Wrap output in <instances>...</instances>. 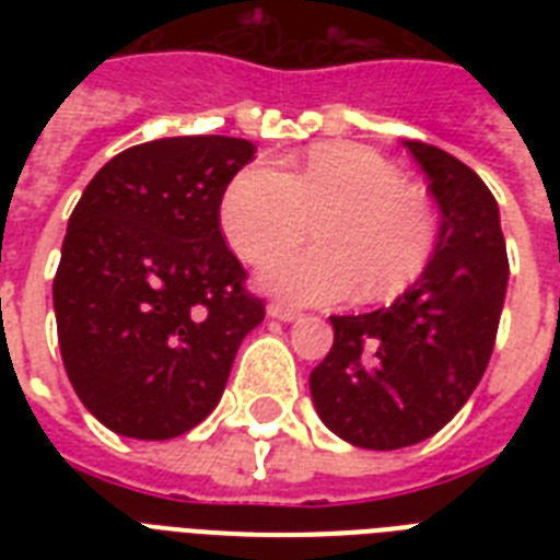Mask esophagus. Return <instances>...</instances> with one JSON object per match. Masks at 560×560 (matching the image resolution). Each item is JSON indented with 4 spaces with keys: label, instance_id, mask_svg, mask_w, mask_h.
I'll use <instances>...</instances> for the list:
<instances>
[{
    "label": "esophagus",
    "instance_id": "34e87169",
    "mask_svg": "<svg viewBox=\"0 0 560 560\" xmlns=\"http://www.w3.org/2000/svg\"><path fill=\"white\" fill-rule=\"evenodd\" d=\"M267 316H272V319H279V323H296L299 311H293V307L281 305V302H272L270 307H267Z\"/></svg>",
    "mask_w": 560,
    "mask_h": 560
}]
</instances>
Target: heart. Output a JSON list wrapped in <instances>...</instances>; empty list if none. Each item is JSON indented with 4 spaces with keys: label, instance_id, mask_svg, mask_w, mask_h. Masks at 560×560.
Masks as SVG:
<instances>
[{
    "label": "heart",
    "instance_id": "b5f03b06",
    "mask_svg": "<svg viewBox=\"0 0 560 560\" xmlns=\"http://www.w3.org/2000/svg\"><path fill=\"white\" fill-rule=\"evenodd\" d=\"M319 247L276 256L258 284L293 305H337L363 288L372 299L404 290L435 244L427 194L389 160L360 144H323L290 171L255 162L229 179L220 229L244 261L261 264L304 234Z\"/></svg>",
    "mask_w": 560,
    "mask_h": 560
}]
</instances>
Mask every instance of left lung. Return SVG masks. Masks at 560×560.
<instances>
[{
    "mask_svg": "<svg viewBox=\"0 0 560 560\" xmlns=\"http://www.w3.org/2000/svg\"><path fill=\"white\" fill-rule=\"evenodd\" d=\"M400 144L442 214L433 255L389 307L331 316L334 346L311 372L323 424L366 451L424 442L465 407L494 351L509 284L494 194L447 151Z\"/></svg>",
    "mask_w": 560,
    "mask_h": 560,
    "instance_id": "1",
    "label": "left lung"
}]
</instances>
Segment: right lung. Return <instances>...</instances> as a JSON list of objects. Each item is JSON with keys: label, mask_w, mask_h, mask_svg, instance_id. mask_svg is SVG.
I'll use <instances>...</instances> for the list:
<instances>
[{"label": "right lung", "mask_w": 560, "mask_h": 560, "mask_svg": "<svg viewBox=\"0 0 560 560\" xmlns=\"http://www.w3.org/2000/svg\"><path fill=\"white\" fill-rule=\"evenodd\" d=\"M255 160L232 136L136 144L83 188L55 276L57 342L78 398L113 433H188L226 389L261 299L220 232L229 179Z\"/></svg>", "instance_id": "obj_1"}]
</instances>
